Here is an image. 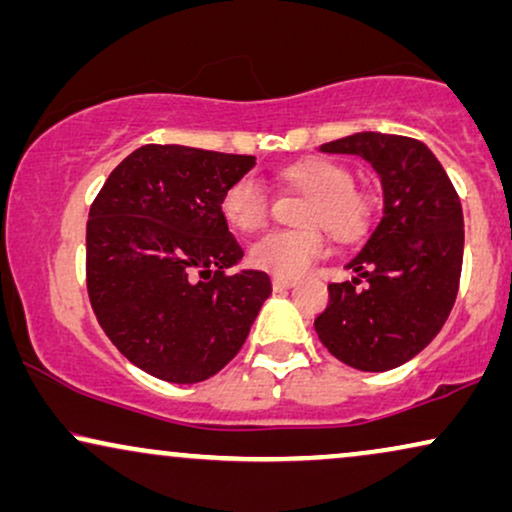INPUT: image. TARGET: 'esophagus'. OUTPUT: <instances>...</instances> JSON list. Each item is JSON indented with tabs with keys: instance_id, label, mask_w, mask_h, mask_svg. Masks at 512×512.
Returning <instances> with one entry per match:
<instances>
[{
	"instance_id": "esophagus-1",
	"label": "esophagus",
	"mask_w": 512,
	"mask_h": 512,
	"mask_svg": "<svg viewBox=\"0 0 512 512\" xmlns=\"http://www.w3.org/2000/svg\"><path fill=\"white\" fill-rule=\"evenodd\" d=\"M271 286H274V290H288L295 286L293 278H283V276H274L271 278Z\"/></svg>"
}]
</instances>
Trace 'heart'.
<instances>
[{"label":"heart","instance_id":"b5f03b06","mask_svg":"<svg viewBox=\"0 0 512 512\" xmlns=\"http://www.w3.org/2000/svg\"><path fill=\"white\" fill-rule=\"evenodd\" d=\"M283 184L307 193L297 222L307 229L271 231L248 250V262L267 274L295 278L323 252L326 229L335 241L354 243L366 236L373 219V198L354 186V174L333 158H302L281 170ZM222 215L234 229L250 234L269 217V193L255 177L236 179L222 196Z\"/></svg>","mask_w":512,"mask_h":512}]
</instances>
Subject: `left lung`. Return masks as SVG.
I'll return each instance as SVG.
<instances>
[{"label":"left lung","mask_w":512,"mask_h":512,"mask_svg":"<svg viewBox=\"0 0 512 512\" xmlns=\"http://www.w3.org/2000/svg\"><path fill=\"white\" fill-rule=\"evenodd\" d=\"M321 151L371 163L383 184V217L347 264L357 276L328 286V307L314 328L342 364L390 371L428 347L454 307L463 267L461 200L418 139L359 132Z\"/></svg>","instance_id":"8db88e82"}]
</instances>
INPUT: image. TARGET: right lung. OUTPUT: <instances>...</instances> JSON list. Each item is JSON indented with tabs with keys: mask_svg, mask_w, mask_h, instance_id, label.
<instances>
[{
	"mask_svg": "<svg viewBox=\"0 0 512 512\" xmlns=\"http://www.w3.org/2000/svg\"><path fill=\"white\" fill-rule=\"evenodd\" d=\"M252 155L146 144L111 172L89 208L87 290L103 333L141 371L200 383L229 364L271 295L222 215Z\"/></svg>",
	"mask_w": 512,
	"mask_h": 512,
	"instance_id": "add662e5",
	"label": "right lung"
}]
</instances>
